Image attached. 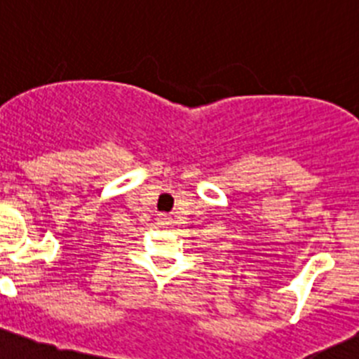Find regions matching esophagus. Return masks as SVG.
<instances>
[{"mask_svg": "<svg viewBox=\"0 0 359 359\" xmlns=\"http://www.w3.org/2000/svg\"><path fill=\"white\" fill-rule=\"evenodd\" d=\"M160 221L163 224H169V217H167V215H160Z\"/></svg>", "mask_w": 359, "mask_h": 359, "instance_id": "obj_1", "label": "esophagus"}]
</instances>
